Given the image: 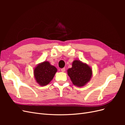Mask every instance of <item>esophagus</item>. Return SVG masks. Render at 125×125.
Instances as JSON below:
<instances>
[{
    "instance_id": "obj_1",
    "label": "esophagus",
    "mask_w": 125,
    "mask_h": 125,
    "mask_svg": "<svg viewBox=\"0 0 125 125\" xmlns=\"http://www.w3.org/2000/svg\"><path fill=\"white\" fill-rule=\"evenodd\" d=\"M65 70H66L65 68H62V69H61V71H62V72H65Z\"/></svg>"
}]
</instances>
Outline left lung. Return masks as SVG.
<instances>
[{"label":"left lung","instance_id":"1","mask_svg":"<svg viewBox=\"0 0 125 125\" xmlns=\"http://www.w3.org/2000/svg\"><path fill=\"white\" fill-rule=\"evenodd\" d=\"M67 73L73 83L78 87L86 85L92 76L91 67L79 60H73L72 67L67 70Z\"/></svg>","mask_w":125,"mask_h":125}]
</instances>
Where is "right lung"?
I'll return each mask as SVG.
<instances>
[{
	"label": "right lung",
	"instance_id": "add662e5",
	"mask_svg": "<svg viewBox=\"0 0 125 125\" xmlns=\"http://www.w3.org/2000/svg\"><path fill=\"white\" fill-rule=\"evenodd\" d=\"M57 71L56 68L51 65L49 62L44 61L37 64L34 69V77L41 86L47 85L53 79Z\"/></svg>",
	"mask_w": 125,
	"mask_h": 125
}]
</instances>
